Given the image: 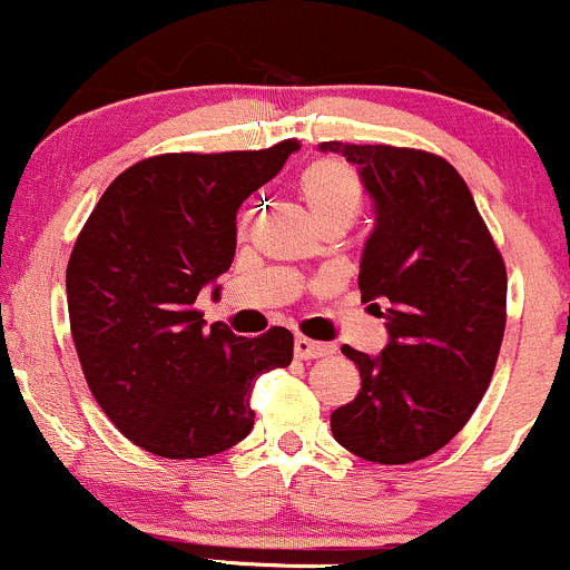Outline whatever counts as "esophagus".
Instances as JSON below:
<instances>
[{
	"mask_svg": "<svg viewBox=\"0 0 570 570\" xmlns=\"http://www.w3.org/2000/svg\"><path fill=\"white\" fill-rule=\"evenodd\" d=\"M295 354L299 360H324V356H333L335 348L330 343H318L311 341V337L297 335L295 337Z\"/></svg>",
	"mask_w": 570,
	"mask_h": 570,
	"instance_id": "obj_1",
	"label": "esophagus"
}]
</instances>
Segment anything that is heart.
<instances>
[{"label": "heart", "mask_w": 570, "mask_h": 570, "mask_svg": "<svg viewBox=\"0 0 570 570\" xmlns=\"http://www.w3.org/2000/svg\"><path fill=\"white\" fill-rule=\"evenodd\" d=\"M297 189L316 227L327 222L352 224L356 210H360V180H356L352 167H346L343 161L322 159L308 165L299 175Z\"/></svg>", "instance_id": "heart-1"}]
</instances>
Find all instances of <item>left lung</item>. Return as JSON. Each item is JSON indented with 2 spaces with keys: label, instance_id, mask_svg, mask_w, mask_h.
Here are the masks:
<instances>
[{
  "label": "left lung",
  "instance_id": "obj_1",
  "mask_svg": "<svg viewBox=\"0 0 570 570\" xmlns=\"http://www.w3.org/2000/svg\"><path fill=\"white\" fill-rule=\"evenodd\" d=\"M346 156L373 205L362 303L386 322L371 356L343 346L362 390L330 416L362 460L405 465L465 428L490 386L505 330V265L460 173L414 148L318 142ZM385 311L381 312L380 308Z\"/></svg>",
  "mask_w": 570,
  "mask_h": 570
}]
</instances>
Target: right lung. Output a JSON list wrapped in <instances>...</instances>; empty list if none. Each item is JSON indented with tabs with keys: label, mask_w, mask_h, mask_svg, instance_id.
Masks as SVG:
<instances>
[{
	"label": "right lung",
	"mask_w": 570,
	"mask_h": 570,
	"mask_svg": "<svg viewBox=\"0 0 570 570\" xmlns=\"http://www.w3.org/2000/svg\"><path fill=\"white\" fill-rule=\"evenodd\" d=\"M297 148L151 156L112 180L80 229L67 265L75 352L105 414L146 452L233 449L254 428V381L292 362L289 330H208L194 299L233 265L243 199Z\"/></svg>",
	"instance_id": "obj_1"
}]
</instances>
